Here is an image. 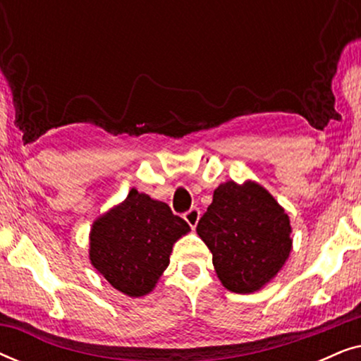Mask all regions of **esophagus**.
Listing matches in <instances>:
<instances>
[{
	"label": "esophagus",
	"instance_id": "obj_1",
	"mask_svg": "<svg viewBox=\"0 0 361 361\" xmlns=\"http://www.w3.org/2000/svg\"><path fill=\"white\" fill-rule=\"evenodd\" d=\"M184 219H185L187 224L190 225V228L194 230L195 226H197V224H199V219H200V210L197 209V207H194V209H190L189 212H185V214H184Z\"/></svg>",
	"mask_w": 361,
	"mask_h": 361
}]
</instances>
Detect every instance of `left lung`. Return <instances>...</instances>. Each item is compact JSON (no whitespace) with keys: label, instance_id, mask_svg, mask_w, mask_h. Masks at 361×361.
Returning <instances> with one entry per match:
<instances>
[{"label":"left lung","instance_id":"8db88e82","mask_svg":"<svg viewBox=\"0 0 361 361\" xmlns=\"http://www.w3.org/2000/svg\"><path fill=\"white\" fill-rule=\"evenodd\" d=\"M197 233L212 251L221 284L238 294L255 293L273 279L293 246L289 216L255 182L216 187Z\"/></svg>","mask_w":361,"mask_h":361}]
</instances>
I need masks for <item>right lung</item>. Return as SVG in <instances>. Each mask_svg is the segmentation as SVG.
Returning a JSON list of instances; mask_svg holds the SVG:
<instances>
[{"label": "right lung", "instance_id": "1", "mask_svg": "<svg viewBox=\"0 0 361 361\" xmlns=\"http://www.w3.org/2000/svg\"><path fill=\"white\" fill-rule=\"evenodd\" d=\"M189 230L169 205L133 189L93 224L92 264L113 288L140 298L151 293L169 264L172 245Z\"/></svg>", "mask_w": 361, "mask_h": 361}]
</instances>
